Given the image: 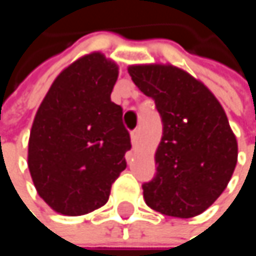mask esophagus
Masks as SVG:
<instances>
[{"label": "esophagus", "mask_w": 256, "mask_h": 256, "mask_svg": "<svg viewBox=\"0 0 256 256\" xmlns=\"http://www.w3.org/2000/svg\"><path fill=\"white\" fill-rule=\"evenodd\" d=\"M130 139H132V144H133V145L138 144V139H139V130H138V128L133 130V132L130 133Z\"/></svg>", "instance_id": "34e87169"}]
</instances>
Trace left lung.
Returning a JSON list of instances; mask_svg holds the SVG:
<instances>
[{
    "mask_svg": "<svg viewBox=\"0 0 256 256\" xmlns=\"http://www.w3.org/2000/svg\"><path fill=\"white\" fill-rule=\"evenodd\" d=\"M128 71L154 99L163 123L156 176L142 185L146 204L175 218L203 214L227 188L237 163L224 108L202 81L174 65H132Z\"/></svg>",
    "mask_w": 256,
    "mask_h": 256,
    "instance_id": "8db88e82",
    "label": "left lung"
}]
</instances>
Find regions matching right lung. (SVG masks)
<instances>
[{"mask_svg":"<svg viewBox=\"0 0 256 256\" xmlns=\"http://www.w3.org/2000/svg\"><path fill=\"white\" fill-rule=\"evenodd\" d=\"M118 66L93 52L65 68L42 99L29 134L28 168L40 197L58 214L104 206L126 169L130 134L111 100Z\"/></svg>","mask_w":256,"mask_h":256,"instance_id":"1","label":"right lung"}]
</instances>
